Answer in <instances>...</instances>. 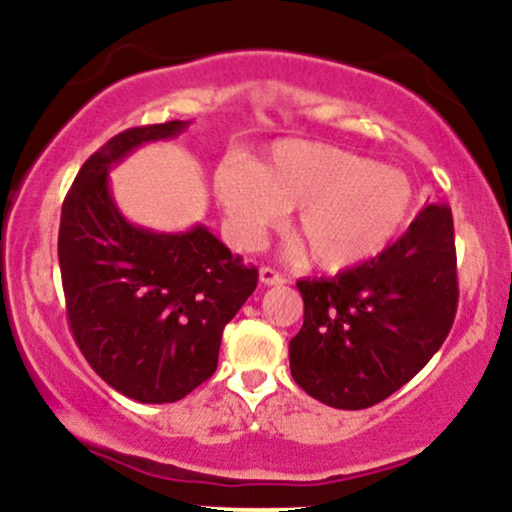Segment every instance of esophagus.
Returning <instances> with one entry per match:
<instances>
[{
  "mask_svg": "<svg viewBox=\"0 0 512 512\" xmlns=\"http://www.w3.org/2000/svg\"><path fill=\"white\" fill-rule=\"evenodd\" d=\"M260 281H262L264 286H281V284H286L284 276H281V274L276 272V269H272V267H262V269H260Z\"/></svg>",
  "mask_w": 512,
  "mask_h": 512,
  "instance_id": "obj_1",
  "label": "esophagus"
}]
</instances>
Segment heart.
Listing matches in <instances>:
<instances>
[{
  "label": "heart",
  "mask_w": 512,
  "mask_h": 512,
  "mask_svg": "<svg viewBox=\"0 0 512 512\" xmlns=\"http://www.w3.org/2000/svg\"><path fill=\"white\" fill-rule=\"evenodd\" d=\"M228 236L252 248L293 214V231L322 272L373 260L414 219L416 187L404 170L322 142H276L257 163L228 158L214 173ZM301 250V245H296Z\"/></svg>",
  "instance_id": "1"
}]
</instances>
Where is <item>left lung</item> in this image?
Wrapping results in <instances>:
<instances>
[{
  "label": "left lung",
  "mask_w": 512,
  "mask_h": 512,
  "mask_svg": "<svg viewBox=\"0 0 512 512\" xmlns=\"http://www.w3.org/2000/svg\"><path fill=\"white\" fill-rule=\"evenodd\" d=\"M296 286L305 308L289 342L293 380L334 409L383 402L431 361L455 320L450 207H426L373 260Z\"/></svg>",
  "instance_id": "obj_1"
}]
</instances>
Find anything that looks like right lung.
<instances>
[{
    "instance_id": "right-lung-1",
    "label": "right lung",
    "mask_w": 512,
    "mask_h": 512,
    "mask_svg": "<svg viewBox=\"0 0 512 512\" xmlns=\"http://www.w3.org/2000/svg\"><path fill=\"white\" fill-rule=\"evenodd\" d=\"M187 127L120 132L81 166L62 204L57 252L74 339L105 383L142 404L178 402L214 375L223 327L257 286V269L202 223L151 231L115 204L110 170Z\"/></svg>"
}]
</instances>
